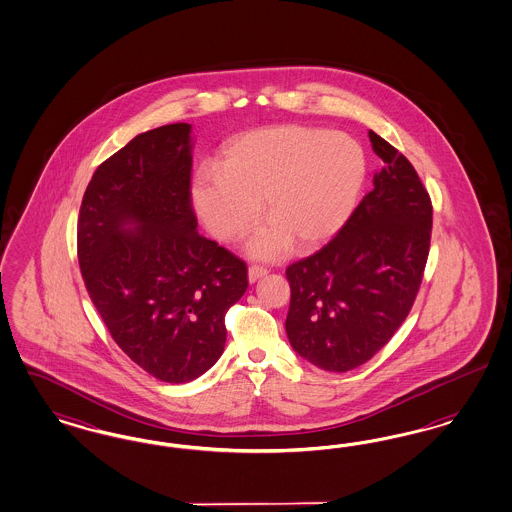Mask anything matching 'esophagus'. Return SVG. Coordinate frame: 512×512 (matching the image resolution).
Wrapping results in <instances>:
<instances>
[{
    "label": "esophagus",
    "mask_w": 512,
    "mask_h": 512,
    "mask_svg": "<svg viewBox=\"0 0 512 512\" xmlns=\"http://www.w3.org/2000/svg\"><path fill=\"white\" fill-rule=\"evenodd\" d=\"M264 275H267V269H265L264 265H250V267H248V281H250V283L258 281V279L264 277Z\"/></svg>",
    "instance_id": "1"
}]
</instances>
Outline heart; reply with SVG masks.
<instances>
[{
    "mask_svg": "<svg viewBox=\"0 0 512 512\" xmlns=\"http://www.w3.org/2000/svg\"><path fill=\"white\" fill-rule=\"evenodd\" d=\"M366 176L359 144L345 134L281 125L237 136L222 153L220 171L199 172L191 201L220 241H239L262 201L271 218L248 241L262 260L288 254L294 241L313 248L345 224Z\"/></svg>",
    "mask_w": 512,
    "mask_h": 512,
    "instance_id": "1",
    "label": "heart"
}]
</instances>
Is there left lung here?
Masks as SVG:
<instances>
[{
	"instance_id": "left-lung-1",
	"label": "left lung",
	"mask_w": 512,
	"mask_h": 512,
	"mask_svg": "<svg viewBox=\"0 0 512 512\" xmlns=\"http://www.w3.org/2000/svg\"><path fill=\"white\" fill-rule=\"evenodd\" d=\"M383 161L374 190L362 197L338 235L286 267V334L303 359L347 372L393 338L416 302L427 265L433 203L414 165L379 134Z\"/></svg>"
}]
</instances>
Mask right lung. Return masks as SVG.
Here are the masks:
<instances>
[{
	"instance_id": "add662e5",
	"label": "right lung",
	"mask_w": 512,
	"mask_h": 512,
	"mask_svg": "<svg viewBox=\"0 0 512 512\" xmlns=\"http://www.w3.org/2000/svg\"><path fill=\"white\" fill-rule=\"evenodd\" d=\"M190 129L134 136L98 165L77 218V260L98 315L129 359L167 383L220 359L226 313L248 286L247 262L197 233Z\"/></svg>"
}]
</instances>
